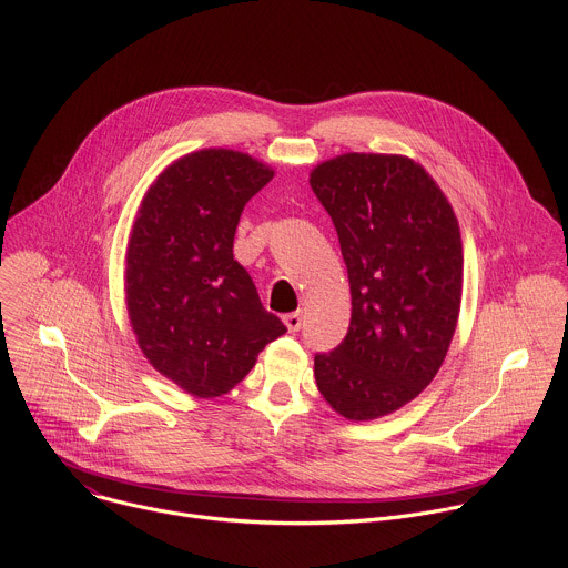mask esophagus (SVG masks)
<instances>
[{
    "label": "esophagus",
    "instance_id": "1",
    "mask_svg": "<svg viewBox=\"0 0 568 568\" xmlns=\"http://www.w3.org/2000/svg\"><path fill=\"white\" fill-rule=\"evenodd\" d=\"M283 323L287 326L290 333H298L301 326H303V314L296 310V312H290L283 316Z\"/></svg>",
    "mask_w": 568,
    "mask_h": 568
}]
</instances>
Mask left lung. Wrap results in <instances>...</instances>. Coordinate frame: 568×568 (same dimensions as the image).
Instances as JSON below:
<instances>
[{
	"mask_svg": "<svg viewBox=\"0 0 568 568\" xmlns=\"http://www.w3.org/2000/svg\"><path fill=\"white\" fill-rule=\"evenodd\" d=\"M310 186L337 229L353 296L344 342L314 355L316 386L344 418L373 420L427 388L447 355L463 292L458 220L399 154L335 156Z\"/></svg>",
	"mask_w": 568,
	"mask_h": 568,
	"instance_id": "8db88e82",
	"label": "left lung"
}]
</instances>
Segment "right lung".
<instances>
[{
  "instance_id": "right-lung-1",
  "label": "right lung",
  "mask_w": 568,
  "mask_h": 568,
  "mask_svg": "<svg viewBox=\"0 0 568 568\" xmlns=\"http://www.w3.org/2000/svg\"><path fill=\"white\" fill-rule=\"evenodd\" d=\"M272 178L250 154L200 150L161 173L136 213L125 256L132 331L148 362L197 397L231 390L287 333L233 261L242 209Z\"/></svg>"
}]
</instances>
